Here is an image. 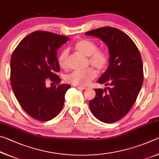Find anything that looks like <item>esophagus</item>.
Here are the masks:
<instances>
[{"label": "esophagus", "instance_id": "1", "mask_svg": "<svg viewBox=\"0 0 159 159\" xmlns=\"http://www.w3.org/2000/svg\"><path fill=\"white\" fill-rule=\"evenodd\" d=\"M76 88H77V89H81V90H85V89H87V87H81V86H76Z\"/></svg>", "mask_w": 159, "mask_h": 159}]
</instances>
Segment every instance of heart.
Here are the masks:
<instances>
[{"label":"heart","instance_id":"heart-1","mask_svg":"<svg viewBox=\"0 0 159 159\" xmlns=\"http://www.w3.org/2000/svg\"><path fill=\"white\" fill-rule=\"evenodd\" d=\"M74 48L80 54L89 57L90 65L99 71L103 70L107 66L109 57L105 52L98 50V46L93 41L89 39H82L75 44ZM68 51L64 49L58 57V64L61 68L65 69L68 65ZM96 76L93 68H89L82 71H75L66 77L67 82L76 86L87 85Z\"/></svg>","mask_w":159,"mask_h":159}]
</instances>
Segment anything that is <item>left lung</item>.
Returning <instances> with one entry per match:
<instances>
[{
  "label": "left lung",
  "mask_w": 159,
  "mask_h": 159,
  "mask_svg": "<svg viewBox=\"0 0 159 159\" xmlns=\"http://www.w3.org/2000/svg\"><path fill=\"white\" fill-rule=\"evenodd\" d=\"M104 42L109 51V66L98 80L109 86L95 89L96 96L89 101L93 115L111 124L126 115L135 103L143 82V65L140 52L129 35L119 29L102 27L85 33Z\"/></svg>",
  "instance_id": "1"
}]
</instances>
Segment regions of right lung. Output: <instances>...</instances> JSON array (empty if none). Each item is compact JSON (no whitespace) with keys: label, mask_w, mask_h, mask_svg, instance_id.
Masks as SVG:
<instances>
[{"label":"right lung","mask_w":159,"mask_h":159,"mask_svg":"<svg viewBox=\"0 0 159 159\" xmlns=\"http://www.w3.org/2000/svg\"><path fill=\"white\" fill-rule=\"evenodd\" d=\"M70 40L47 31H35L25 37L16 47L10 60L13 92L23 110L39 121H49L63 108L70 85L60 84L57 49ZM47 78L57 84L47 88Z\"/></svg>","instance_id":"right-lung-1"}]
</instances>
